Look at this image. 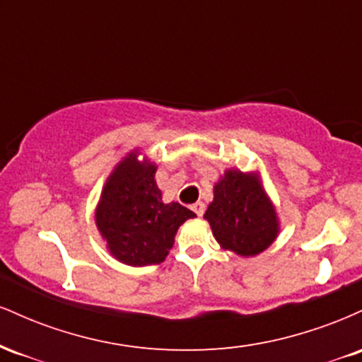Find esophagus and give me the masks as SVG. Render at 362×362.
<instances>
[{"instance_id": "1", "label": "esophagus", "mask_w": 362, "mask_h": 362, "mask_svg": "<svg viewBox=\"0 0 362 362\" xmlns=\"http://www.w3.org/2000/svg\"><path fill=\"white\" fill-rule=\"evenodd\" d=\"M204 209H206L204 202H201V201H199V202H195V204H192V211H194L195 214L199 216V218H201V216L204 214Z\"/></svg>"}]
</instances>
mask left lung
<instances>
[{"instance_id":"1","label":"left lung","mask_w":362,"mask_h":362,"mask_svg":"<svg viewBox=\"0 0 362 362\" xmlns=\"http://www.w3.org/2000/svg\"><path fill=\"white\" fill-rule=\"evenodd\" d=\"M204 218L224 250L242 257L264 252L279 231L272 202L260 187L259 177L228 170L214 185V201Z\"/></svg>"}]
</instances>
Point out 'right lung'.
<instances>
[{"mask_svg":"<svg viewBox=\"0 0 362 362\" xmlns=\"http://www.w3.org/2000/svg\"><path fill=\"white\" fill-rule=\"evenodd\" d=\"M156 167L138 153L117 165L102 190L95 221L112 255L127 265H156L165 260L182 223L195 218L178 202L165 204L155 182Z\"/></svg>","mask_w":362,"mask_h":362,"instance_id":"right-lung-1","label":"right lung"}]
</instances>
